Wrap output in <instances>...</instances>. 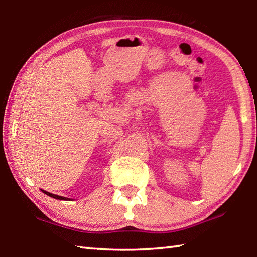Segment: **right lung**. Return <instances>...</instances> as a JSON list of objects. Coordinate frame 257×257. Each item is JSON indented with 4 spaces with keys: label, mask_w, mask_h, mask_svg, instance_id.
Returning a JSON list of instances; mask_svg holds the SVG:
<instances>
[{
    "label": "right lung",
    "mask_w": 257,
    "mask_h": 257,
    "mask_svg": "<svg viewBox=\"0 0 257 257\" xmlns=\"http://www.w3.org/2000/svg\"><path fill=\"white\" fill-rule=\"evenodd\" d=\"M42 191L44 194H46L47 196H50V197H53V198H56V199H61V201H70V198H67V197H63V196H59V195L51 194V193H49V191H46V190H42Z\"/></svg>",
    "instance_id": "right-lung-1"
}]
</instances>
